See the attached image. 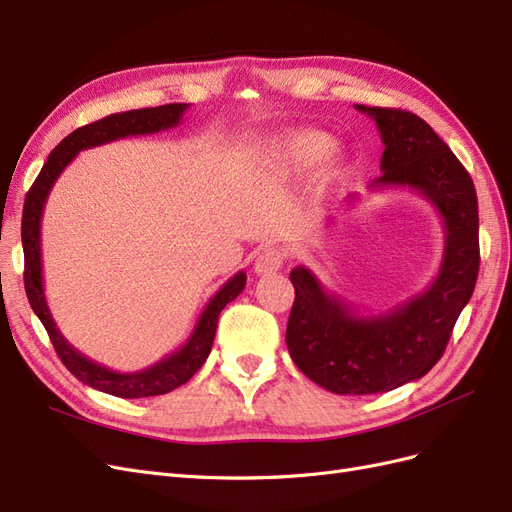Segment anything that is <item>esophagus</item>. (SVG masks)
<instances>
[{
    "label": "esophagus",
    "instance_id": "34e87169",
    "mask_svg": "<svg viewBox=\"0 0 512 512\" xmlns=\"http://www.w3.org/2000/svg\"><path fill=\"white\" fill-rule=\"evenodd\" d=\"M284 265V252L280 247H267V250H262L254 262V271L258 275H271L277 273Z\"/></svg>",
    "mask_w": 512,
    "mask_h": 512
}]
</instances>
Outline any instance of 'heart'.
I'll return each mask as SVG.
<instances>
[{
    "mask_svg": "<svg viewBox=\"0 0 512 512\" xmlns=\"http://www.w3.org/2000/svg\"><path fill=\"white\" fill-rule=\"evenodd\" d=\"M333 149L331 136L318 130H297L282 136V141L275 143L273 160L277 168L284 173H301V170L312 168ZM335 173V166L327 170V175Z\"/></svg>",
    "mask_w": 512,
    "mask_h": 512,
    "instance_id": "obj_1",
    "label": "heart"
}]
</instances>
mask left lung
I'll use <instances>...</instances> for the list:
<instances>
[{
	"label": "left lung",
	"mask_w": 512,
	"mask_h": 512,
	"mask_svg": "<svg viewBox=\"0 0 512 512\" xmlns=\"http://www.w3.org/2000/svg\"><path fill=\"white\" fill-rule=\"evenodd\" d=\"M354 108L376 121L384 145L382 175L369 188L425 196L444 224V254L436 280L421 294L374 316H361L309 269L290 271L288 352L309 380L337 395L386 393L423 378L472 297L480 262L476 190L455 153L414 113Z\"/></svg>",
	"instance_id": "left-lung-1"
}]
</instances>
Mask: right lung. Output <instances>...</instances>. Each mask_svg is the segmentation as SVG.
I'll return each instance as SVG.
<instances>
[{"label": "right lung", "instance_id": "add662e5", "mask_svg": "<svg viewBox=\"0 0 512 512\" xmlns=\"http://www.w3.org/2000/svg\"><path fill=\"white\" fill-rule=\"evenodd\" d=\"M188 104H164L156 108H138V111L115 113L100 121L89 123L79 130L68 134L53 151L49 160L42 166L38 179L34 181L32 190L25 196L23 207V222H21V241L25 254V292L29 305L34 314L44 324L49 333L55 352L59 354L70 374L79 378L91 389L123 397V399H138V397H153L170 393L177 386L188 382L196 371L203 367L211 352L215 329H218V316L226 303L239 297V292L245 288V271L232 275L230 280L213 294L211 301L205 305L203 314L198 316L196 327L179 350L164 356L162 361L132 374H121V371L108 369L96 361L87 359L68 339L61 335L57 324L51 316V309L46 305L44 297V282H42V252H40V224L46 198H49L55 181L64 173V168L76 158V153L83 149H91L98 145H106L119 141L126 136H141V134H156L162 130L175 128L181 121L183 113L188 111Z\"/></svg>", "mask_w": 512, "mask_h": 512}]
</instances>
